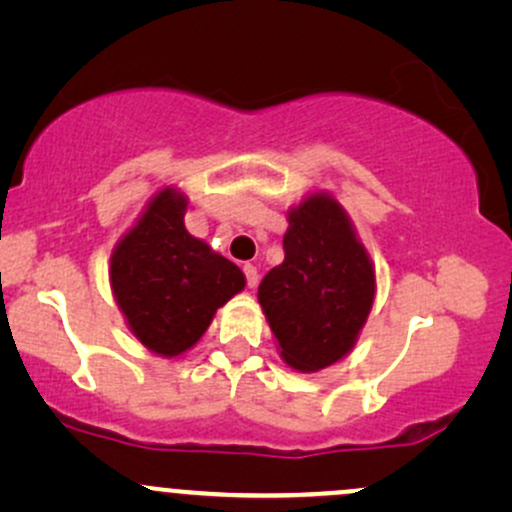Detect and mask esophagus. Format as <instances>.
I'll return each instance as SVG.
<instances>
[{"mask_svg": "<svg viewBox=\"0 0 512 512\" xmlns=\"http://www.w3.org/2000/svg\"><path fill=\"white\" fill-rule=\"evenodd\" d=\"M243 272H245V281H248V286H250V289H255V286H257V279H260V274H257V267H255V264H245V267H243Z\"/></svg>", "mask_w": 512, "mask_h": 512, "instance_id": "34e87169", "label": "esophagus"}]
</instances>
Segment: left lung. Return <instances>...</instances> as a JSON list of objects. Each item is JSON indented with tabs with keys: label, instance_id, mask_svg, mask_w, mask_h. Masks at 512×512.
Returning a JSON list of instances; mask_svg holds the SVG:
<instances>
[{
	"label": "left lung",
	"instance_id": "left-lung-1",
	"mask_svg": "<svg viewBox=\"0 0 512 512\" xmlns=\"http://www.w3.org/2000/svg\"><path fill=\"white\" fill-rule=\"evenodd\" d=\"M375 296V272L344 209L327 195L289 214L284 262L262 279L260 305L281 356L313 373L354 346Z\"/></svg>",
	"mask_w": 512,
	"mask_h": 512
}]
</instances>
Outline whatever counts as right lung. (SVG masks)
Wrapping results in <instances>:
<instances>
[{
	"label": "right lung",
	"instance_id": "obj_1",
	"mask_svg": "<svg viewBox=\"0 0 512 512\" xmlns=\"http://www.w3.org/2000/svg\"><path fill=\"white\" fill-rule=\"evenodd\" d=\"M185 207V197L170 187L158 192L110 260V281L129 327L161 356L190 349L216 308L245 286L236 264L185 231Z\"/></svg>",
	"mask_w": 512,
	"mask_h": 512
}]
</instances>
